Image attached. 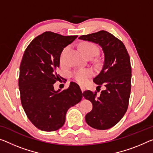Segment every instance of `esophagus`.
Wrapping results in <instances>:
<instances>
[{
    "label": "esophagus",
    "instance_id": "obj_1",
    "mask_svg": "<svg viewBox=\"0 0 153 153\" xmlns=\"http://www.w3.org/2000/svg\"><path fill=\"white\" fill-rule=\"evenodd\" d=\"M81 90L82 91V92H83V91L85 90V87H83V86H81Z\"/></svg>",
    "mask_w": 153,
    "mask_h": 153
}]
</instances>
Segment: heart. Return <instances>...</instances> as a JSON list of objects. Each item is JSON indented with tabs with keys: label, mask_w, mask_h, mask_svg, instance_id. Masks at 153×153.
I'll list each match as a JSON object with an SVG mask.
<instances>
[{
	"label": "heart",
	"mask_w": 153,
	"mask_h": 153,
	"mask_svg": "<svg viewBox=\"0 0 153 153\" xmlns=\"http://www.w3.org/2000/svg\"><path fill=\"white\" fill-rule=\"evenodd\" d=\"M68 50L69 47L68 46L63 49L62 53H61L60 62L62 63L65 62V56H66V54ZM81 50L86 57H91V56L95 57L98 53V48L97 46L92 43V42H85L84 44H82L81 46ZM72 76L77 83L80 84H84L88 81V79H90V77L93 76V72L90 69L77 70L72 72Z\"/></svg>",
	"instance_id": "heart-1"
}]
</instances>
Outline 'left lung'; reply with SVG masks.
Instances as JSON below:
<instances>
[{
	"label": "left lung",
	"mask_w": 153,
	"mask_h": 153,
	"mask_svg": "<svg viewBox=\"0 0 153 153\" xmlns=\"http://www.w3.org/2000/svg\"><path fill=\"white\" fill-rule=\"evenodd\" d=\"M79 39L98 44L104 52L102 68L94 82L98 88L104 85L105 90L99 96L97 91L90 90L85 91L83 96L93 105L92 110L85 116L86 123L94 128L106 130L116 125L128 109L131 90L130 57L123 42L105 30Z\"/></svg>",
	"instance_id": "8db88e82"
}]
</instances>
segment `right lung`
Returning a JSON list of instances; mask_svg holds the SVG:
<instances>
[{
	"label": "right lung",
	"instance_id": "right-lung-1",
	"mask_svg": "<svg viewBox=\"0 0 153 153\" xmlns=\"http://www.w3.org/2000/svg\"><path fill=\"white\" fill-rule=\"evenodd\" d=\"M77 37L46 31L33 39L23 55L18 79L21 103L29 120L42 131L62 128L68 110L83 98L75 83L62 91L53 86L62 79L57 72L61 53Z\"/></svg>",
	"mask_w": 153,
	"mask_h": 153
}]
</instances>
